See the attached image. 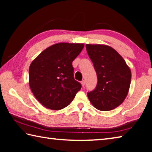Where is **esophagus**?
<instances>
[{
	"label": "esophagus",
	"instance_id": "obj_1",
	"mask_svg": "<svg viewBox=\"0 0 152 152\" xmlns=\"http://www.w3.org/2000/svg\"><path fill=\"white\" fill-rule=\"evenodd\" d=\"M81 84L82 86H84V85H85V80H83L81 81Z\"/></svg>",
	"mask_w": 152,
	"mask_h": 152
}]
</instances>
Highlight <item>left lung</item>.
Masks as SVG:
<instances>
[{
  "label": "left lung",
  "mask_w": 152,
  "mask_h": 152,
  "mask_svg": "<svg viewBox=\"0 0 152 152\" xmlns=\"http://www.w3.org/2000/svg\"><path fill=\"white\" fill-rule=\"evenodd\" d=\"M86 51L96 70V88L87 94L96 109L107 111L119 107L129 90L132 72L121 56L107 45L86 44Z\"/></svg>",
  "instance_id": "obj_1"
}]
</instances>
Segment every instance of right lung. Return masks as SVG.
I'll return each mask as SVG.
<instances>
[{
  "mask_svg": "<svg viewBox=\"0 0 152 152\" xmlns=\"http://www.w3.org/2000/svg\"><path fill=\"white\" fill-rule=\"evenodd\" d=\"M84 46V43H56L43 50L30 64L29 86L45 108L64 109L81 89L80 83L74 78L72 61Z\"/></svg>",
  "mask_w": 152,
  "mask_h": 152,
  "instance_id": "1",
  "label": "right lung"
}]
</instances>
